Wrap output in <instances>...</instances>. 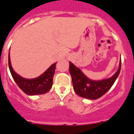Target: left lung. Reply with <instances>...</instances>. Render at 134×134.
I'll list each match as a JSON object with an SVG mask.
<instances>
[{
    "mask_svg": "<svg viewBox=\"0 0 134 134\" xmlns=\"http://www.w3.org/2000/svg\"><path fill=\"white\" fill-rule=\"evenodd\" d=\"M69 64L70 73L75 93L82 98L90 100H96L104 95L113 85L119 75L121 68V59L118 70L113 76L100 81H93L85 76L80 68L75 66L72 63L70 62Z\"/></svg>",
    "mask_w": 134,
    "mask_h": 134,
    "instance_id": "1",
    "label": "left lung"
}]
</instances>
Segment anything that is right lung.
Masks as SVG:
<instances>
[{"label": "right lung", "instance_id": "1", "mask_svg": "<svg viewBox=\"0 0 134 134\" xmlns=\"http://www.w3.org/2000/svg\"><path fill=\"white\" fill-rule=\"evenodd\" d=\"M57 63V62H56ZM56 63H54L46 71L34 79H25L16 73L13 69L9 53V68L12 77L16 84L26 94L29 96L44 94L47 93L52 87L53 78L55 70Z\"/></svg>", "mask_w": 134, "mask_h": 134}]
</instances>
